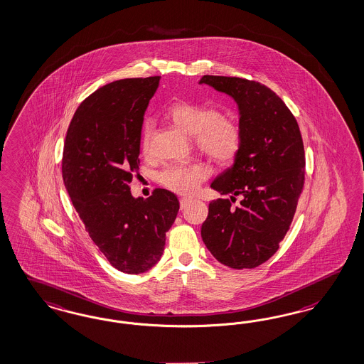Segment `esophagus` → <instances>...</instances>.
<instances>
[{"label":"esophagus","mask_w":364,"mask_h":364,"mask_svg":"<svg viewBox=\"0 0 364 364\" xmlns=\"http://www.w3.org/2000/svg\"><path fill=\"white\" fill-rule=\"evenodd\" d=\"M191 201H192L191 198H181V199H180V207H181V210H184Z\"/></svg>","instance_id":"esophagus-1"}]
</instances>
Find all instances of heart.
<instances>
[{
  "label": "heart",
  "instance_id": "obj_1",
  "mask_svg": "<svg viewBox=\"0 0 364 364\" xmlns=\"http://www.w3.org/2000/svg\"><path fill=\"white\" fill-rule=\"evenodd\" d=\"M166 117L193 138L196 148L213 163L228 165L238 157L242 149V130L238 122L210 105L191 100H178L166 109ZM151 124L149 119L141 126L139 142L142 151L149 149ZM208 176L203 164H172L159 173V181L176 193L189 195L199 188Z\"/></svg>",
  "mask_w": 364,
  "mask_h": 364
}]
</instances>
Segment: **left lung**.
<instances>
[{
    "label": "left lung",
    "instance_id": "obj_1",
    "mask_svg": "<svg viewBox=\"0 0 364 364\" xmlns=\"http://www.w3.org/2000/svg\"><path fill=\"white\" fill-rule=\"evenodd\" d=\"M200 83L231 95L239 106L242 149L213 180L229 199L210 203L201 238L231 269H254L276 254L296 213L305 183V151L294 115L273 90L235 76L204 75Z\"/></svg>",
    "mask_w": 364,
    "mask_h": 364
}]
</instances>
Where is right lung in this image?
<instances>
[{
  "instance_id": "1",
  "label": "right lung",
  "mask_w": 364,
  "mask_h": 364,
  "mask_svg": "<svg viewBox=\"0 0 364 364\" xmlns=\"http://www.w3.org/2000/svg\"><path fill=\"white\" fill-rule=\"evenodd\" d=\"M159 83L160 76L132 77L98 88L76 109L64 141L62 173L76 213L100 252L127 274L160 261L180 208L168 189L148 199L130 192L144 114Z\"/></svg>"
}]
</instances>
